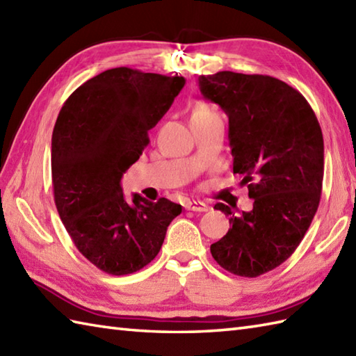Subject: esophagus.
<instances>
[{"label": "esophagus", "instance_id": "1", "mask_svg": "<svg viewBox=\"0 0 356 356\" xmlns=\"http://www.w3.org/2000/svg\"><path fill=\"white\" fill-rule=\"evenodd\" d=\"M185 209L188 211H195V213H205V211L209 209L207 203H203L200 200H190L185 203Z\"/></svg>", "mask_w": 356, "mask_h": 356}]
</instances>
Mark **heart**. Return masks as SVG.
I'll return each mask as SVG.
<instances>
[{
	"mask_svg": "<svg viewBox=\"0 0 356 356\" xmlns=\"http://www.w3.org/2000/svg\"><path fill=\"white\" fill-rule=\"evenodd\" d=\"M217 115V113L209 107L207 104H199L195 105L193 113H191V120H200V119H208L211 116Z\"/></svg>",
	"mask_w": 356,
	"mask_h": 356,
	"instance_id": "obj_1",
	"label": "heart"
}]
</instances>
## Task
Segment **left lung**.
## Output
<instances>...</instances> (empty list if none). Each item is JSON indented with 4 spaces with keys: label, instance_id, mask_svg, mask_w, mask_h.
Segmentation results:
<instances>
[{
    "label": "left lung",
    "instance_id": "1",
    "mask_svg": "<svg viewBox=\"0 0 356 356\" xmlns=\"http://www.w3.org/2000/svg\"><path fill=\"white\" fill-rule=\"evenodd\" d=\"M199 88L228 115L232 170L254 200L238 214L217 203L231 228L211 254L231 274L259 277L289 259L318 209L321 127L305 96L277 78L218 72L199 76Z\"/></svg>",
    "mask_w": 356,
    "mask_h": 356
}]
</instances>
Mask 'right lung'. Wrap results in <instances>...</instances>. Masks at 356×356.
I'll return each instance as SVG.
<instances>
[{"label": "right lung", "instance_id": "obj_1", "mask_svg": "<svg viewBox=\"0 0 356 356\" xmlns=\"http://www.w3.org/2000/svg\"><path fill=\"white\" fill-rule=\"evenodd\" d=\"M184 86L182 76L118 67L84 82L59 111L51 136L56 209L79 252L107 274L147 266L182 213L165 197L127 202L120 179Z\"/></svg>", "mask_w": 356, "mask_h": 356}]
</instances>
